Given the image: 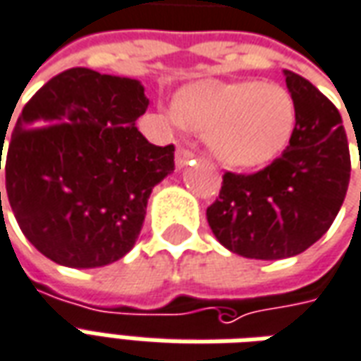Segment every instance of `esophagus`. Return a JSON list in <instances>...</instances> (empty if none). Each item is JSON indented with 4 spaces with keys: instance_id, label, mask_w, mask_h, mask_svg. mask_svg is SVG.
I'll return each instance as SVG.
<instances>
[{
    "instance_id": "34e87169",
    "label": "esophagus",
    "mask_w": 361,
    "mask_h": 361,
    "mask_svg": "<svg viewBox=\"0 0 361 361\" xmlns=\"http://www.w3.org/2000/svg\"><path fill=\"white\" fill-rule=\"evenodd\" d=\"M189 162H193V152L188 150L185 146H178V150H176V166L183 168Z\"/></svg>"
}]
</instances>
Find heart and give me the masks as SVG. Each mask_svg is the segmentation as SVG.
Segmentation results:
<instances>
[{
    "label": "heart",
    "instance_id": "b5f03b06",
    "mask_svg": "<svg viewBox=\"0 0 361 361\" xmlns=\"http://www.w3.org/2000/svg\"><path fill=\"white\" fill-rule=\"evenodd\" d=\"M205 133L211 154L228 168H256L286 150L295 128V103L274 82H201L176 97L170 113Z\"/></svg>",
    "mask_w": 361,
    "mask_h": 361
}]
</instances>
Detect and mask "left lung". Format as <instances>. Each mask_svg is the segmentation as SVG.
I'll return each instance as SVG.
<instances>
[{
	"mask_svg": "<svg viewBox=\"0 0 361 361\" xmlns=\"http://www.w3.org/2000/svg\"><path fill=\"white\" fill-rule=\"evenodd\" d=\"M295 128L279 158L254 173L224 172L207 221L238 256L291 258L330 228L350 183V148L334 103L303 75L283 70Z\"/></svg>",
	"mask_w": 361,
	"mask_h": 361,
	"instance_id": "obj_1",
	"label": "left lung"
}]
</instances>
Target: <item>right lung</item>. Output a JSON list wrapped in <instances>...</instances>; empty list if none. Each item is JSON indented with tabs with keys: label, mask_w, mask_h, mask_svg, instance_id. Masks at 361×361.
I'll return each instance as SVG.
<instances>
[{
	"label": "right lung",
	"mask_w": 361,
	"mask_h": 361,
	"mask_svg": "<svg viewBox=\"0 0 361 361\" xmlns=\"http://www.w3.org/2000/svg\"><path fill=\"white\" fill-rule=\"evenodd\" d=\"M146 109L140 82L90 68L54 75L23 107L5 189L40 254L68 268H102L135 246L148 197L173 172L176 150L142 137L137 119Z\"/></svg>",
	"instance_id": "add662e5"
}]
</instances>
